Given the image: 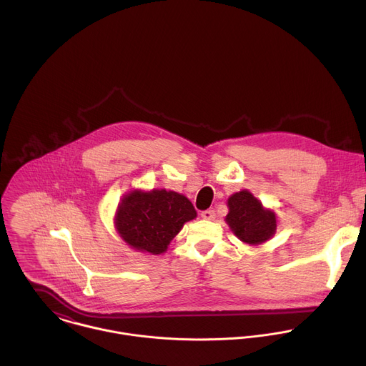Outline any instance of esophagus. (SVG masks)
I'll list each match as a JSON object with an SVG mask.
<instances>
[{
	"instance_id": "34e87169",
	"label": "esophagus",
	"mask_w": 366,
	"mask_h": 366,
	"mask_svg": "<svg viewBox=\"0 0 366 366\" xmlns=\"http://www.w3.org/2000/svg\"><path fill=\"white\" fill-rule=\"evenodd\" d=\"M202 218L203 219H214L215 218V211L214 209H204V211H202Z\"/></svg>"
}]
</instances>
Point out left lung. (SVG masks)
<instances>
[{
  "mask_svg": "<svg viewBox=\"0 0 366 366\" xmlns=\"http://www.w3.org/2000/svg\"><path fill=\"white\" fill-rule=\"evenodd\" d=\"M229 212L225 217L234 234L244 242L257 245L267 241L276 231V217L247 190L228 199Z\"/></svg>",
  "mask_w": 366,
  "mask_h": 366,
  "instance_id": "left-lung-1",
  "label": "left lung"
}]
</instances>
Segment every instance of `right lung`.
<instances>
[{
	"mask_svg": "<svg viewBox=\"0 0 366 366\" xmlns=\"http://www.w3.org/2000/svg\"><path fill=\"white\" fill-rule=\"evenodd\" d=\"M193 204L182 194L166 190L132 192L117 212V228L132 248L163 254L186 221L196 218Z\"/></svg>",
	"mask_w": 366,
	"mask_h": 366,
	"instance_id": "obj_1",
	"label": "right lung"
}]
</instances>
